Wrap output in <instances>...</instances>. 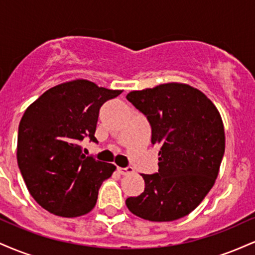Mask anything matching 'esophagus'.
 I'll return each mask as SVG.
<instances>
[{"label": "esophagus", "instance_id": "1", "mask_svg": "<svg viewBox=\"0 0 255 255\" xmlns=\"http://www.w3.org/2000/svg\"><path fill=\"white\" fill-rule=\"evenodd\" d=\"M118 171L121 175H128V174H131V172H134V169L131 168V166H126V168H121V166H119Z\"/></svg>", "mask_w": 255, "mask_h": 255}]
</instances>
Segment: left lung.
Listing matches in <instances>:
<instances>
[{"label":"left lung","mask_w":255,"mask_h":255,"mask_svg":"<svg viewBox=\"0 0 255 255\" xmlns=\"http://www.w3.org/2000/svg\"><path fill=\"white\" fill-rule=\"evenodd\" d=\"M127 99L151 126L158 145V172L141 174L145 191L126 200L128 210L151 222H171L191 213L218 176L224 156V127L217 108L186 84L131 91Z\"/></svg>","instance_id":"1"}]
</instances>
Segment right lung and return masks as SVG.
Masks as SVG:
<instances>
[{"label": "right lung", "mask_w": 255, "mask_h": 255, "mask_svg": "<svg viewBox=\"0 0 255 255\" xmlns=\"http://www.w3.org/2000/svg\"><path fill=\"white\" fill-rule=\"evenodd\" d=\"M121 92L80 79L48 90L26 109L17 131V165L32 198L46 211L73 218L95 207L116 166L85 156L80 141L98 142L99 109Z\"/></svg>", "instance_id": "right-lung-1"}]
</instances>
